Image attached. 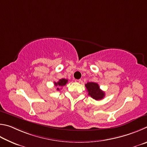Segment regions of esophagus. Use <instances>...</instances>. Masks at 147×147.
<instances>
[{"mask_svg": "<svg viewBox=\"0 0 147 147\" xmlns=\"http://www.w3.org/2000/svg\"><path fill=\"white\" fill-rule=\"evenodd\" d=\"M75 81L76 82V83H80L81 80V79H76Z\"/></svg>", "mask_w": 147, "mask_h": 147, "instance_id": "1", "label": "esophagus"}]
</instances>
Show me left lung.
I'll use <instances>...</instances> for the list:
<instances>
[{
	"mask_svg": "<svg viewBox=\"0 0 147 147\" xmlns=\"http://www.w3.org/2000/svg\"><path fill=\"white\" fill-rule=\"evenodd\" d=\"M85 86L87 90V92H88V95L90 96L94 99L101 100L104 98L105 96V92L100 89L99 84L96 83H88L85 84Z\"/></svg>",
	"mask_w": 147,
	"mask_h": 147,
	"instance_id": "1",
	"label": "left lung"
}]
</instances>
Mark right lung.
Instances as JSON below:
<instances>
[{"label": "right lung", "mask_w": 147, "mask_h": 147, "mask_svg": "<svg viewBox=\"0 0 147 147\" xmlns=\"http://www.w3.org/2000/svg\"><path fill=\"white\" fill-rule=\"evenodd\" d=\"M68 83V79H61L59 80L58 82H54V84H55V86H57V90H59V86H63L66 85V84Z\"/></svg>", "instance_id": "obj_1"}]
</instances>
